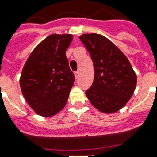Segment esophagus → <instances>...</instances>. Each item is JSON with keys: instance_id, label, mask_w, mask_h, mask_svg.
I'll use <instances>...</instances> for the list:
<instances>
[{"instance_id": "esophagus-1", "label": "esophagus", "mask_w": 157, "mask_h": 157, "mask_svg": "<svg viewBox=\"0 0 157 157\" xmlns=\"http://www.w3.org/2000/svg\"><path fill=\"white\" fill-rule=\"evenodd\" d=\"M75 77H76V78H78L79 75H80V71H75Z\"/></svg>"}]
</instances>
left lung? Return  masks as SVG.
Listing matches in <instances>:
<instances>
[{
    "label": "left lung",
    "instance_id": "obj_1",
    "mask_svg": "<svg viewBox=\"0 0 157 157\" xmlns=\"http://www.w3.org/2000/svg\"><path fill=\"white\" fill-rule=\"evenodd\" d=\"M94 65V81L86 97L99 111H118L130 99L137 77L130 63L119 48L104 36L91 33L80 36Z\"/></svg>",
    "mask_w": 157,
    "mask_h": 157
}]
</instances>
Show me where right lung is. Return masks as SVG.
<instances>
[{
	"label": "right lung",
	"instance_id": "obj_1",
	"mask_svg": "<svg viewBox=\"0 0 157 157\" xmlns=\"http://www.w3.org/2000/svg\"><path fill=\"white\" fill-rule=\"evenodd\" d=\"M71 41V34L49 35L33 49L23 66L22 94L39 115H55L67 102L75 82L65 55Z\"/></svg>",
	"mask_w": 157,
	"mask_h": 157
}]
</instances>
